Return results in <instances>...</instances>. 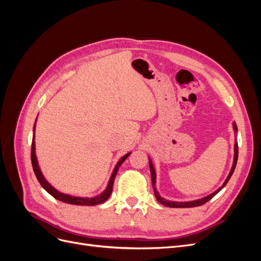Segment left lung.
Segmentation results:
<instances>
[{
	"label": "left lung",
	"mask_w": 261,
	"mask_h": 261,
	"mask_svg": "<svg viewBox=\"0 0 261 261\" xmlns=\"http://www.w3.org/2000/svg\"><path fill=\"white\" fill-rule=\"evenodd\" d=\"M234 129H235V132L238 130V126H236V124H235V123H234ZM234 151H235V153H234V162H233V167H232V169H231L230 174H228V176L226 177L225 181L223 183V185L221 186V187L218 189V191H216L215 193H212L211 195H209V196H207V197H204V198H201V199H199V200H195V201H187V202L168 201V200H165V199L161 198V197L159 196V194H158V192L155 191V188H154V184H155V172H154V169H153V167H152V163H151V161H150V159H149L150 173H151V180H152V185H153V188H154V196H155L156 200L159 201L160 203L164 204V206L170 207V208H191V207H198V206H201V204H203V203L208 202L211 198H213V197H215V196H216V195L221 191V189H222V188L226 185V183L228 181V179L231 178V176H232V174H233V172H234L235 167H236V162H238V158H239V145H238V143H236V141H235Z\"/></svg>",
	"instance_id": "8db88e82"
}]
</instances>
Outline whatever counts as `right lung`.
<instances>
[{"mask_svg": "<svg viewBox=\"0 0 261 261\" xmlns=\"http://www.w3.org/2000/svg\"><path fill=\"white\" fill-rule=\"evenodd\" d=\"M33 137H34L33 138V144H31V164H33V169H34V172H35L37 179L39 180V183H40L41 186L45 189V191L48 192L50 195H52L55 199H58V200L63 201V202H66V203H70V204H77V206H96V204L103 203L109 198L110 195H111V193L113 191V184H114V179H115V176H116V173L118 171V168L121 167V164L125 161L126 158H127L130 154V153L125 154L122 158V159L118 161V163L116 164V167H115V169L112 173V176H111V178H110L109 185H108L107 189L103 193H102L99 196H97V197H94V198H80V197H73V196L59 193L57 189H54L48 183V181L45 180L40 169H39V167H38L36 152H35V135Z\"/></svg>", "mask_w": 261, "mask_h": 261, "instance_id": "add662e5", "label": "right lung"}]
</instances>
